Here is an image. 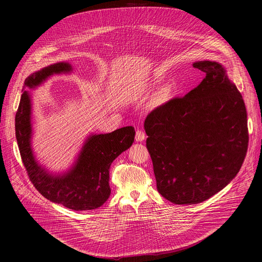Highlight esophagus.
I'll list each match as a JSON object with an SVG mask.
<instances>
[{
  "instance_id": "1",
  "label": "esophagus",
  "mask_w": 262,
  "mask_h": 262,
  "mask_svg": "<svg viewBox=\"0 0 262 262\" xmlns=\"http://www.w3.org/2000/svg\"><path fill=\"white\" fill-rule=\"evenodd\" d=\"M145 138H146V135H145V133L143 132V130H137V133H136V141H138V142H142V141H144L145 140Z\"/></svg>"
}]
</instances>
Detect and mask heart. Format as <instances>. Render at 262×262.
Listing matches in <instances>:
<instances>
[{"instance_id": "heart-1", "label": "heart", "mask_w": 262, "mask_h": 262, "mask_svg": "<svg viewBox=\"0 0 262 262\" xmlns=\"http://www.w3.org/2000/svg\"><path fill=\"white\" fill-rule=\"evenodd\" d=\"M170 93H171V90H170V88H164L161 92H160V95H159V99H160V101L161 102H165V101H167L168 99H169V97H170Z\"/></svg>"}]
</instances>
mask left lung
<instances>
[{"label":"left lung","instance_id":"1","mask_svg":"<svg viewBox=\"0 0 262 262\" xmlns=\"http://www.w3.org/2000/svg\"><path fill=\"white\" fill-rule=\"evenodd\" d=\"M203 81L155 108L144 123L159 193L197 204L223 190L246 158L249 133L242 94L214 61H198Z\"/></svg>","mask_w":262,"mask_h":262}]
</instances>
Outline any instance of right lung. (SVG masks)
Wrapping results in <instances>:
<instances>
[{"mask_svg": "<svg viewBox=\"0 0 262 262\" xmlns=\"http://www.w3.org/2000/svg\"><path fill=\"white\" fill-rule=\"evenodd\" d=\"M69 63L59 62L32 73L25 81L15 115V136L21 161L35 188L48 200L73 210L100 207L110 197V167L128 149L135 140V128L125 126L108 134H94L85 141L82 150L69 171L52 174L35 160L31 145L32 103L26 88L34 89L53 74L68 73Z\"/></svg>", "mask_w": 262, "mask_h": 262, "instance_id": "right-lung-1", "label": "right lung"}]
</instances>
